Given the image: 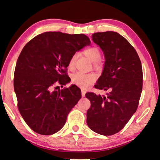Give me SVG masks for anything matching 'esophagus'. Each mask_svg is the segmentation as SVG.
Wrapping results in <instances>:
<instances>
[{
    "label": "esophagus",
    "mask_w": 160,
    "mask_h": 160,
    "mask_svg": "<svg viewBox=\"0 0 160 160\" xmlns=\"http://www.w3.org/2000/svg\"><path fill=\"white\" fill-rule=\"evenodd\" d=\"M85 93H86V91L85 90V89H81V95H82V97H85Z\"/></svg>",
    "instance_id": "1"
}]
</instances>
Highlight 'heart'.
<instances>
[{
    "instance_id": "b5f03b06",
    "label": "heart",
    "mask_w": 160,
    "mask_h": 160,
    "mask_svg": "<svg viewBox=\"0 0 160 160\" xmlns=\"http://www.w3.org/2000/svg\"><path fill=\"white\" fill-rule=\"evenodd\" d=\"M84 55L88 57V59L93 62L94 68L99 69L102 65V62L100 60L101 58V51L98 47H89L87 48L83 51ZM77 59V55L75 54L72 55L69 61L68 68L71 69L73 68L75 62ZM95 79V76L92 73H83V72H76L75 74L72 76V82L75 85H77L81 88L86 89L93 83Z\"/></svg>"
}]
</instances>
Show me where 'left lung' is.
I'll use <instances>...</instances> for the list:
<instances>
[{
	"label": "left lung",
	"instance_id": "1",
	"mask_svg": "<svg viewBox=\"0 0 160 160\" xmlns=\"http://www.w3.org/2000/svg\"><path fill=\"white\" fill-rule=\"evenodd\" d=\"M92 40L105 58L95 88L110 91L106 95L85 94L91 102L87 123L97 133L112 135L125 127L138 109L143 86L142 63L133 47L118 32H95Z\"/></svg>",
	"mask_w": 160,
	"mask_h": 160
}]
</instances>
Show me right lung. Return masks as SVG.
Masks as SVG:
<instances>
[{
    "mask_svg": "<svg viewBox=\"0 0 160 160\" xmlns=\"http://www.w3.org/2000/svg\"><path fill=\"white\" fill-rule=\"evenodd\" d=\"M91 43L84 34L45 32L24 47L14 70V89L19 112L34 132L54 134L81 98L75 85L57 91L70 81L67 68L71 57Z\"/></svg>",
    "mask_w": 160,
    "mask_h": 160,
    "instance_id": "add662e5",
    "label": "right lung"
}]
</instances>
